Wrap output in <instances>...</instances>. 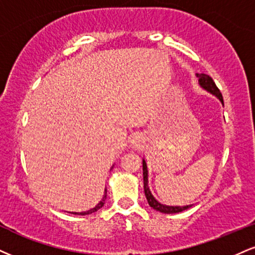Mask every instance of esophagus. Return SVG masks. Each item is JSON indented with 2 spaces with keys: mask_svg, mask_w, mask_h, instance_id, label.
Instances as JSON below:
<instances>
[{
  "mask_svg": "<svg viewBox=\"0 0 255 255\" xmlns=\"http://www.w3.org/2000/svg\"><path fill=\"white\" fill-rule=\"evenodd\" d=\"M143 137L140 135V134H134L130 139V145L133 146V148H140L142 146Z\"/></svg>",
  "mask_w": 255,
  "mask_h": 255,
  "instance_id": "34e87169",
  "label": "esophagus"
}]
</instances>
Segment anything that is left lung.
Segmentation results:
<instances>
[{
    "mask_svg": "<svg viewBox=\"0 0 255 255\" xmlns=\"http://www.w3.org/2000/svg\"><path fill=\"white\" fill-rule=\"evenodd\" d=\"M198 77V83L204 90H207L208 93L215 95V96L219 98V100L222 102L223 104V97L221 91L219 90V88L216 87L215 82L213 81V78L210 76L205 75V73H197L196 75ZM142 171H143V190H145V196L147 198V202H148L149 207L153 208L154 210L160 211V213L164 214H176V213H180V211H184L189 208L192 207V204L190 205H184V207H178V205H174V207H171V205H165L159 203V202L153 197V195L151 194V190L148 188V171H147V165L146 161L142 160Z\"/></svg>",
    "mask_w": 255,
    "mask_h": 255,
    "instance_id": "8db88e82",
    "label": "left lung"
}]
</instances>
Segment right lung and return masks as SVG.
<instances>
[{"label":"right lung","mask_w":255,"mask_h":255,"mask_svg":"<svg viewBox=\"0 0 255 255\" xmlns=\"http://www.w3.org/2000/svg\"><path fill=\"white\" fill-rule=\"evenodd\" d=\"M106 199H107V189L104 190V195H103L102 201H101L100 203L96 205V207L93 208V209H90V210H88V211H82V213H71V214H75V215H89V214H93V213H95V211H97L98 209H101V208L103 207L104 202H106Z\"/></svg>","instance_id":"add662e5"}]
</instances>
